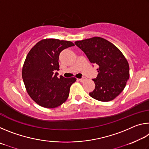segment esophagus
<instances>
[{"label": "esophagus", "instance_id": "obj_1", "mask_svg": "<svg viewBox=\"0 0 149 149\" xmlns=\"http://www.w3.org/2000/svg\"><path fill=\"white\" fill-rule=\"evenodd\" d=\"M78 80H79L80 82H84V81L85 80V78H84H84H81V79H79Z\"/></svg>", "mask_w": 149, "mask_h": 149}]
</instances>
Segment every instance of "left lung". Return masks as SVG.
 I'll use <instances>...</instances> for the list:
<instances>
[{"label": "left lung", "instance_id": "8db88e82", "mask_svg": "<svg viewBox=\"0 0 149 149\" xmlns=\"http://www.w3.org/2000/svg\"><path fill=\"white\" fill-rule=\"evenodd\" d=\"M75 44L91 63L99 65V74L93 79L95 89L89 95L102 102L114 99L122 93L130 77L129 64L122 52L112 42L99 37L75 41Z\"/></svg>", "mask_w": 149, "mask_h": 149}]
</instances>
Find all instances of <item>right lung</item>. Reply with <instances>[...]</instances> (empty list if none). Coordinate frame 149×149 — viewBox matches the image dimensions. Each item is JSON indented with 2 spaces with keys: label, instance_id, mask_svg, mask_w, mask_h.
I'll return each mask as SVG.
<instances>
[{
  "label": "right lung",
  "instance_id": "1",
  "mask_svg": "<svg viewBox=\"0 0 149 149\" xmlns=\"http://www.w3.org/2000/svg\"><path fill=\"white\" fill-rule=\"evenodd\" d=\"M74 46L71 41L46 39L40 41L27 54L22 68V78L30 97L47 108H54L68 99L70 86L76 78L58 77L59 55Z\"/></svg>",
  "mask_w": 149,
  "mask_h": 149
}]
</instances>
